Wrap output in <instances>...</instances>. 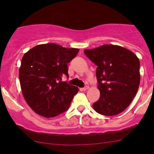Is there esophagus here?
<instances>
[{
    "instance_id": "34e87169",
    "label": "esophagus",
    "mask_w": 154,
    "mask_h": 154,
    "mask_svg": "<svg viewBox=\"0 0 154 154\" xmlns=\"http://www.w3.org/2000/svg\"><path fill=\"white\" fill-rule=\"evenodd\" d=\"M88 89H89V86L86 85V86H85V87L83 88V91H86V90H88Z\"/></svg>"
}]
</instances>
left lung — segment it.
<instances>
[{"label":"left lung","instance_id":"obj_1","mask_svg":"<svg viewBox=\"0 0 154 154\" xmlns=\"http://www.w3.org/2000/svg\"><path fill=\"white\" fill-rule=\"evenodd\" d=\"M97 66L96 75L100 92L94 110L104 116H115L127 109L137 92L140 83V60L127 48L103 45L84 50Z\"/></svg>","mask_w":154,"mask_h":154}]
</instances>
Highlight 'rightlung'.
Returning a JSON list of instances; mask_svg holds the SVG:
<instances>
[{"instance_id": "obj_1", "label": "right lung", "mask_w": 154, "mask_h": 154, "mask_svg": "<svg viewBox=\"0 0 154 154\" xmlns=\"http://www.w3.org/2000/svg\"><path fill=\"white\" fill-rule=\"evenodd\" d=\"M79 49L55 43L38 45L23 56L19 71L21 89L31 109L41 116L55 117L70 106L79 88L62 81L68 63Z\"/></svg>"}]
</instances>
